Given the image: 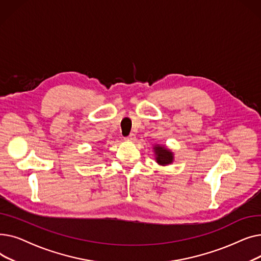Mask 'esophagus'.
Masks as SVG:
<instances>
[{"mask_svg": "<svg viewBox=\"0 0 261 261\" xmlns=\"http://www.w3.org/2000/svg\"><path fill=\"white\" fill-rule=\"evenodd\" d=\"M135 140V134L134 133H130V135H128L127 138H125V141H128V142H132Z\"/></svg>", "mask_w": 261, "mask_h": 261, "instance_id": "esophagus-1", "label": "esophagus"}]
</instances>
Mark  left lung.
Returning a JSON list of instances; mask_svg holds the SVG:
<instances>
[{
    "label": "left lung",
    "mask_w": 261,
    "mask_h": 261,
    "mask_svg": "<svg viewBox=\"0 0 261 261\" xmlns=\"http://www.w3.org/2000/svg\"><path fill=\"white\" fill-rule=\"evenodd\" d=\"M154 152L156 154V162L161 165H168V164L172 163L173 155L172 152H170L168 149H166L164 146H155Z\"/></svg>",
    "instance_id": "left-lung-1"
}]
</instances>
